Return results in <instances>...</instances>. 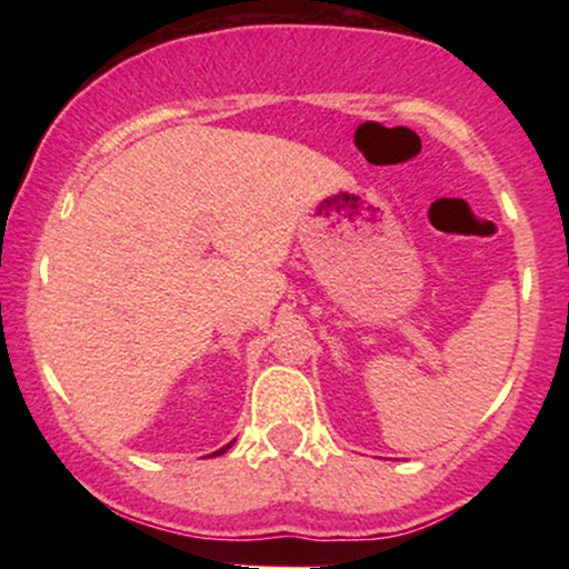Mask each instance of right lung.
Here are the masks:
<instances>
[{
	"label": "right lung",
	"instance_id": "obj_1",
	"mask_svg": "<svg viewBox=\"0 0 569 569\" xmlns=\"http://www.w3.org/2000/svg\"><path fill=\"white\" fill-rule=\"evenodd\" d=\"M227 449H230V443H227V447H224V449H219V452H213V455H224V452H227Z\"/></svg>",
	"mask_w": 569,
	"mask_h": 569
}]
</instances>
